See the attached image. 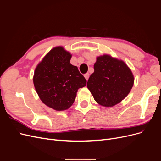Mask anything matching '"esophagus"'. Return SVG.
Returning a JSON list of instances; mask_svg holds the SVG:
<instances>
[{"label": "esophagus", "mask_w": 161, "mask_h": 161, "mask_svg": "<svg viewBox=\"0 0 161 161\" xmlns=\"http://www.w3.org/2000/svg\"><path fill=\"white\" fill-rule=\"evenodd\" d=\"M84 76H85V79H86V80H87L89 79V73H86V74H85Z\"/></svg>", "instance_id": "esophagus-1"}]
</instances>
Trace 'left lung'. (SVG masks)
Masks as SVG:
<instances>
[{"mask_svg":"<svg viewBox=\"0 0 161 161\" xmlns=\"http://www.w3.org/2000/svg\"><path fill=\"white\" fill-rule=\"evenodd\" d=\"M134 82L132 72L124 61L104 54L97 58L86 86L97 103L113 107L129 94Z\"/></svg>","mask_w":161,"mask_h":161,"instance_id":"8db88e82","label":"left lung"}]
</instances>
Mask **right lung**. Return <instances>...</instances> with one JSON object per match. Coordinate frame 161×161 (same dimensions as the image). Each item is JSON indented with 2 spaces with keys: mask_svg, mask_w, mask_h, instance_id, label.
Listing matches in <instances>:
<instances>
[{
  "mask_svg": "<svg viewBox=\"0 0 161 161\" xmlns=\"http://www.w3.org/2000/svg\"><path fill=\"white\" fill-rule=\"evenodd\" d=\"M72 55L62 46L53 47L36 68L34 86L41 101L56 111L70 108L78 89L86 86V80L70 61Z\"/></svg>",
  "mask_w": 161,
  "mask_h": 161,
  "instance_id": "right-lung-1",
  "label": "right lung"
}]
</instances>
